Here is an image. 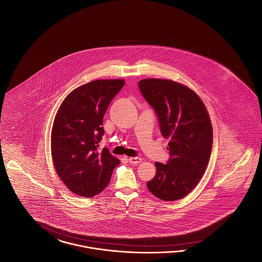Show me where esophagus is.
<instances>
[{
    "mask_svg": "<svg viewBox=\"0 0 262 262\" xmlns=\"http://www.w3.org/2000/svg\"><path fill=\"white\" fill-rule=\"evenodd\" d=\"M128 161L132 165H138V164H140L142 162V159L138 158V157H131V158L128 159Z\"/></svg>",
    "mask_w": 262,
    "mask_h": 262,
    "instance_id": "34e87169",
    "label": "esophagus"
}]
</instances>
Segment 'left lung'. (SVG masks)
I'll return each mask as SVG.
<instances>
[{
  "mask_svg": "<svg viewBox=\"0 0 262 262\" xmlns=\"http://www.w3.org/2000/svg\"><path fill=\"white\" fill-rule=\"evenodd\" d=\"M139 88L159 117L170 159L155 163L148 189L164 201L185 197L202 179L210 160L213 128L206 106L190 88L166 79H144Z\"/></svg>",
  "mask_w": 262,
  "mask_h": 262,
  "instance_id": "1",
  "label": "left lung"
}]
</instances>
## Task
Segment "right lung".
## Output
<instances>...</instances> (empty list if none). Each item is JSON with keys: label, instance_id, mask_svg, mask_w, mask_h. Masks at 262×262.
<instances>
[{"label": "right lung", "instance_id": "add662e5", "mask_svg": "<svg viewBox=\"0 0 262 262\" xmlns=\"http://www.w3.org/2000/svg\"><path fill=\"white\" fill-rule=\"evenodd\" d=\"M122 79L96 80L72 91L56 113L51 156L56 172L72 192L94 197L110 184L120 161L107 148L98 151L103 115L124 85Z\"/></svg>", "mask_w": 262, "mask_h": 262}]
</instances>
